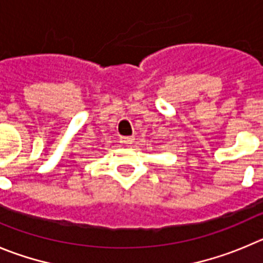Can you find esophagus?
<instances>
[{"label": "esophagus", "instance_id": "obj_1", "mask_svg": "<svg viewBox=\"0 0 263 263\" xmlns=\"http://www.w3.org/2000/svg\"><path fill=\"white\" fill-rule=\"evenodd\" d=\"M122 143H124V144H127V145H129V144H132L135 141V137L134 136H124V137H122Z\"/></svg>", "mask_w": 263, "mask_h": 263}]
</instances>
